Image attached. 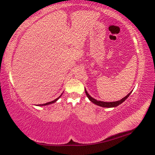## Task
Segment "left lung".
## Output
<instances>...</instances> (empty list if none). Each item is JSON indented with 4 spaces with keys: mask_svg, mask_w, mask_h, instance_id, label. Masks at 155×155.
Returning a JSON list of instances; mask_svg holds the SVG:
<instances>
[{
    "mask_svg": "<svg viewBox=\"0 0 155 155\" xmlns=\"http://www.w3.org/2000/svg\"><path fill=\"white\" fill-rule=\"evenodd\" d=\"M85 94L87 97H88V99L92 102V103H93L94 104H95L97 105H98V106L99 107H105V108H112V107H116L117 106H118V105H120V104H122L124 101H125L127 99V97H129L130 95V94L131 93L132 91H131L129 93L127 94V95L124 97L123 99H122L120 101H114V102H104V101H97L95 99H94V98H93L92 97H91L89 95V94L87 93V91L85 88Z\"/></svg>",
    "mask_w": 155,
    "mask_h": 155,
    "instance_id": "obj_1",
    "label": "left lung"
}]
</instances>
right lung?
<instances>
[{
	"label": "right lung",
	"instance_id": "right-lung-1",
	"mask_svg": "<svg viewBox=\"0 0 155 155\" xmlns=\"http://www.w3.org/2000/svg\"><path fill=\"white\" fill-rule=\"evenodd\" d=\"M62 93L61 94V95H60L57 99H54V101H51V102H48V103H45V104H38V105H37V106H46V105H48V104H52V103H54L55 102H56L59 99H60V97L62 96Z\"/></svg>",
	"mask_w": 155,
	"mask_h": 155
}]
</instances>
